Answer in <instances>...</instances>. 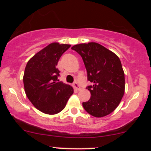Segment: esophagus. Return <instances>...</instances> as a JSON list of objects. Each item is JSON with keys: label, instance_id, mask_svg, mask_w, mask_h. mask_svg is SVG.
Instances as JSON below:
<instances>
[{"label": "esophagus", "instance_id": "esophagus-1", "mask_svg": "<svg viewBox=\"0 0 151 151\" xmlns=\"http://www.w3.org/2000/svg\"><path fill=\"white\" fill-rule=\"evenodd\" d=\"M73 87L74 88V89L78 90V91H79V90H80V86H79V84H78V83H77V82H74V84H73Z\"/></svg>", "mask_w": 151, "mask_h": 151}]
</instances>
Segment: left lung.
<instances>
[{
	"instance_id": "8db88e82",
	"label": "left lung",
	"mask_w": 151,
	"mask_h": 151,
	"mask_svg": "<svg viewBox=\"0 0 151 151\" xmlns=\"http://www.w3.org/2000/svg\"><path fill=\"white\" fill-rule=\"evenodd\" d=\"M72 49L81 55L88 80L93 83L87 86L91 97L83 102V107L93 116L109 115L117 108L125 91V76L120 59L96 42L75 45Z\"/></svg>"
}]
</instances>
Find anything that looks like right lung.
I'll use <instances>...</instances> for the list:
<instances>
[{
    "instance_id": "1",
    "label": "right lung",
    "mask_w": 151,
    "mask_h": 151,
    "mask_svg": "<svg viewBox=\"0 0 151 151\" xmlns=\"http://www.w3.org/2000/svg\"><path fill=\"white\" fill-rule=\"evenodd\" d=\"M70 45L52 42L38 52L27 62L23 75L26 96L42 113L54 115L65 109L74 89L59 81L57 68L62 54Z\"/></svg>"
}]
</instances>
